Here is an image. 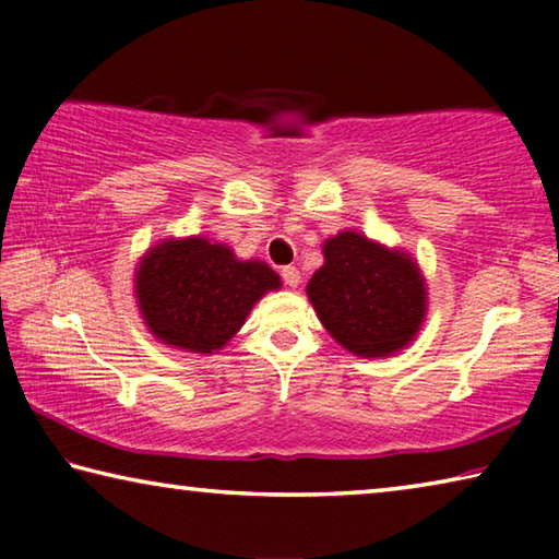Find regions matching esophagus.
I'll return each instance as SVG.
<instances>
[{"mask_svg": "<svg viewBox=\"0 0 559 559\" xmlns=\"http://www.w3.org/2000/svg\"><path fill=\"white\" fill-rule=\"evenodd\" d=\"M281 278H283V283H286L288 288H296L298 283H300V271L296 266H283L281 269Z\"/></svg>", "mask_w": 559, "mask_h": 559, "instance_id": "obj_1", "label": "esophagus"}]
</instances>
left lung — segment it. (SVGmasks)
I'll list each match as a JSON object with an SVG mask.
<instances>
[{
  "mask_svg": "<svg viewBox=\"0 0 559 559\" xmlns=\"http://www.w3.org/2000/svg\"><path fill=\"white\" fill-rule=\"evenodd\" d=\"M323 253L308 298L328 333L359 357H384L409 343L427 310L416 263L355 231H340Z\"/></svg>",
  "mask_w": 559,
  "mask_h": 559,
  "instance_id": "1",
  "label": "left lung"
}]
</instances>
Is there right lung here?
<instances>
[{
  "mask_svg": "<svg viewBox=\"0 0 559 559\" xmlns=\"http://www.w3.org/2000/svg\"><path fill=\"white\" fill-rule=\"evenodd\" d=\"M281 278L261 261H239L224 243L182 239L147 251L135 276L138 306L153 335L187 353H214L239 333Z\"/></svg>",
  "mask_w": 559,
  "mask_h": 559,
  "instance_id": "1",
  "label": "right lung"
}]
</instances>
